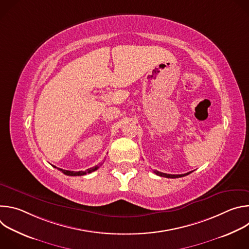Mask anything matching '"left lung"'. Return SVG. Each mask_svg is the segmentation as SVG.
Listing matches in <instances>:
<instances>
[{"label": "left lung", "instance_id": "1", "mask_svg": "<svg viewBox=\"0 0 249 249\" xmlns=\"http://www.w3.org/2000/svg\"><path fill=\"white\" fill-rule=\"evenodd\" d=\"M154 172L157 175L166 177V178H178V177H182V176H185V175H188V174L191 173V171H190V172H187V173H184V174H167V173H162V172H160V171H157V170H155Z\"/></svg>", "mask_w": 249, "mask_h": 249}]
</instances>
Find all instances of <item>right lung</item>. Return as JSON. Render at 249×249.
I'll use <instances>...</instances> for the list:
<instances>
[{
	"mask_svg": "<svg viewBox=\"0 0 249 249\" xmlns=\"http://www.w3.org/2000/svg\"><path fill=\"white\" fill-rule=\"evenodd\" d=\"M101 164H98V165H95V166H93V167H91V168H89V169H87V170H85V171H71V170H65V169H62V168H58V167H56V166H54V167H56V168H58L60 171H62L64 174H66V175H70V176H81V175H85V174H87V173H90V172H92V171H95L99 166H100Z\"/></svg>",
	"mask_w": 249,
	"mask_h": 249,
	"instance_id": "1",
	"label": "right lung"
}]
</instances>
